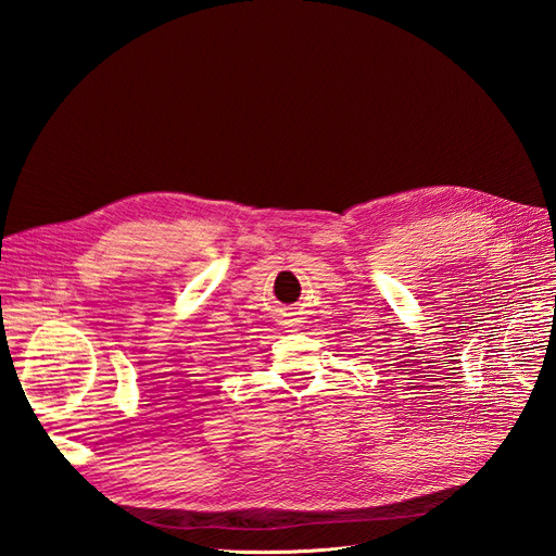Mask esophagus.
<instances>
[{"mask_svg":"<svg viewBox=\"0 0 556 556\" xmlns=\"http://www.w3.org/2000/svg\"><path fill=\"white\" fill-rule=\"evenodd\" d=\"M294 323H299V319H285V323H282V325H290V327H292Z\"/></svg>","mask_w":556,"mask_h":556,"instance_id":"esophagus-1","label":"esophagus"}]
</instances>
